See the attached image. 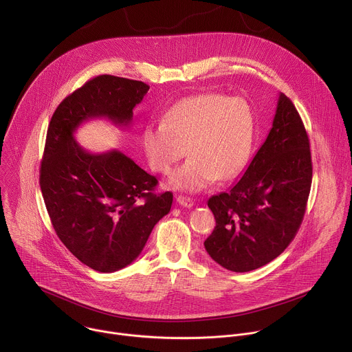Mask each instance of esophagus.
<instances>
[{
  "label": "esophagus",
  "mask_w": 352,
  "mask_h": 352,
  "mask_svg": "<svg viewBox=\"0 0 352 352\" xmlns=\"http://www.w3.org/2000/svg\"><path fill=\"white\" fill-rule=\"evenodd\" d=\"M177 202H178V205H181L182 208H192V206H193V200H192L189 196L178 195V196H177Z\"/></svg>",
  "instance_id": "esophagus-1"
}]
</instances>
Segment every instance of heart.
Listing matches in <instances>:
<instances>
[{"label":"heart","mask_w":352,"mask_h":352,"mask_svg":"<svg viewBox=\"0 0 352 352\" xmlns=\"http://www.w3.org/2000/svg\"><path fill=\"white\" fill-rule=\"evenodd\" d=\"M255 131V113L246 100L204 93L179 100L163 122L144 126L142 144L148 166L164 175L173 173L188 148L190 157L171 177L170 186L199 192L217 178L230 181L245 170Z\"/></svg>","instance_id":"1"}]
</instances>
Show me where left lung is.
<instances>
[{
  "mask_svg": "<svg viewBox=\"0 0 352 352\" xmlns=\"http://www.w3.org/2000/svg\"><path fill=\"white\" fill-rule=\"evenodd\" d=\"M311 184L307 129L291 100L280 93L273 126L245 174L230 190L209 199L216 219L205 241L210 258L236 273L276 259L304 220Z\"/></svg>",
  "mask_w": 352,
  "mask_h": 352,
  "instance_id": "left-lung-1",
  "label": "left lung"
}]
</instances>
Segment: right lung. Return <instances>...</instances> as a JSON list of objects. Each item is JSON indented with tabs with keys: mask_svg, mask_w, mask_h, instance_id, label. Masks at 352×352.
<instances>
[{
	"mask_svg": "<svg viewBox=\"0 0 352 352\" xmlns=\"http://www.w3.org/2000/svg\"><path fill=\"white\" fill-rule=\"evenodd\" d=\"M147 90L140 80L96 76L63 100L47 129L40 188L50 220L69 252L96 272H117L139 256L173 193H156V177L118 150L89 153L74 132L100 117L129 125Z\"/></svg>",
	"mask_w": 352,
	"mask_h": 352,
	"instance_id": "obj_1",
	"label": "right lung"
}]
</instances>
